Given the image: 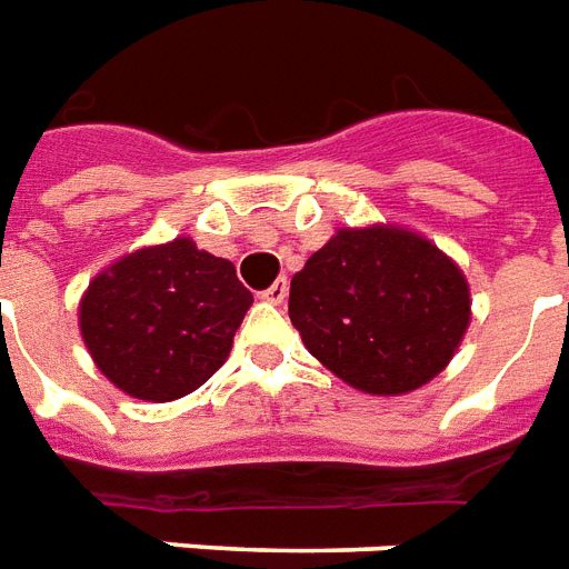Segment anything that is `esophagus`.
<instances>
[{"mask_svg": "<svg viewBox=\"0 0 569 569\" xmlns=\"http://www.w3.org/2000/svg\"><path fill=\"white\" fill-rule=\"evenodd\" d=\"M286 295H289V283H286V277H280V280H277V283H271L266 289V292H262V301H268V303H283L286 301Z\"/></svg>", "mask_w": 569, "mask_h": 569, "instance_id": "obj_1", "label": "esophagus"}]
</instances>
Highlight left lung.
<instances>
[{"label": "left lung", "mask_w": 569, "mask_h": 569, "mask_svg": "<svg viewBox=\"0 0 569 569\" xmlns=\"http://www.w3.org/2000/svg\"><path fill=\"white\" fill-rule=\"evenodd\" d=\"M289 319L307 352L372 397L432 381L471 322L462 268L415 229H337L289 286Z\"/></svg>", "instance_id": "8db88e82"}]
</instances>
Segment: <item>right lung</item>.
<instances>
[{
    "label": "right lung",
    "instance_id": "add662e5",
    "mask_svg": "<svg viewBox=\"0 0 569 569\" xmlns=\"http://www.w3.org/2000/svg\"><path fill=\"white\" fill-rule=\"evenodd\" d=\"M250 303L229 259L181 236L103 268L80 298V333L121 393L172 402L223 367Z\"/></svg>",
    "mask_w": 569,
    "mask_h": 569
}]
</instances>
